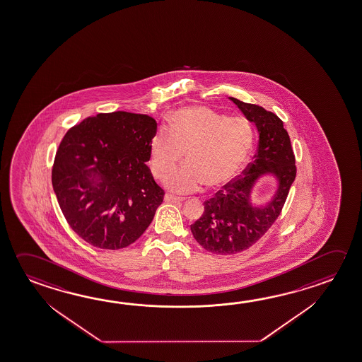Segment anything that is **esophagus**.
Returning <instances> with one entry per match:
<instances>
[{"instance_id": "obj_1", "label": "esophagus", "mask_w": 362, "mask_h": 362, "mask_svg": "<svg viewBox=\"0 0 362 362\" xmlns=\"http://www.w3.org/2000/svg\"><path fill=\"white\" fill-rule=\"evenodd\" d=\"M164 199L168 203H180L184 201V198H182V197L173 196V194H169V193H166Z\"/></svg>"}]
</instances>
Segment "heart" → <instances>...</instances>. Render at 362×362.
<instances>
[{"mask_svg": "<svg viewBox=\"0 0 362 362\" xmlns=\"http://www.w3.org/2000/svg\"><path fill=\"white\" fill-rule=\"evenodd\" d=\"M166 129L153 134L148 161L153 177L163 178L178 164L182 153L187 164L164 178L169 189L192 193L203 185L216 189L240 172L252 153L253 127L244 118H230L201 105L175 110Z\"/></svg>", "mask_w": 362, "mask_h": 362, "instance_id": "obj_1", "label": "heart"}]
</instances>
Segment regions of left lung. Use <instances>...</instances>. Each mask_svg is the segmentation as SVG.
Here are the masks:
<instances>
[{
    "label": "left lung",
    "mask_w": 362,
    "mask_h": 362,
    "mask_svg": "<svg viewBox=\"0 0 362 362\" xmlns=\"http://www.w3.org/2000/svg\"><path fill=\"white\" fill-rule=\"evenodd\" d=\"M259 136L252 164L234 183L226 184L214 198L204 202V212L193 225L192 234L207 252L239 253L259 240L281 214L296 177L295 156L284 122L272 112L228 98ZM271 176L276 182L274 196L266 203H255L252 193L259 180Z\"/></svg>",
    "instance_id": "obj_1"
}]
</instances>
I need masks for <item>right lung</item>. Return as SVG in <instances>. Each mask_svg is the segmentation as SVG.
<instances>
[{
	"label": "right lung",
	"instance_id": "add662e5",
	"mask_svg": "<svg viewBox=\"0 0 362 362\" xmlns=\"http://www.w3.org/2000/svg\"><path fill=\"white\" fill-rule=\"evenodd\" d=\"M156 129L151 117L118 110L89 117L64 134L52 185L71 228L93 247H128L153 221L164 199L145 164Z\"/></svg>",
	"mask_w": 362,
	"mask_h": 362
}]
</instances>
